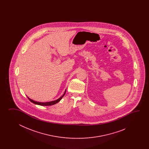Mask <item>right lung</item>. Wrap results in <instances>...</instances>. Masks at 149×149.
<instances>
[{
	"instance_id": "1",
	"label": "right lung",
	"mask_w": 149,
	"mask_h": 149,
	"mask_svg": "<svg viewBox=\"0 0 149 149\" xmlns=\"http://www.w3.org/2000/svg\"><path fill=\"white\" fill-rule=\"evenodd\" d=\"M65 93H66V90H65V92H64V93L63 95H62V96L60 98H59L58 99H57V100H56V101L49 102H45V103L38 102H36L34 101H33V100H31V99H30V98H29L28 97V99L29 100V101H30L32 103H34V104H35L39 105H41V106H50V105H54L55 104H56V103H58V102L60 101L61 100L62 98V97H63L64 96V95H65Z\"/></svg>"
}]
</instances>
